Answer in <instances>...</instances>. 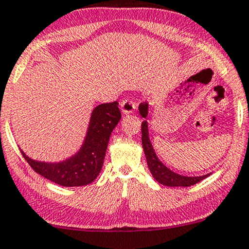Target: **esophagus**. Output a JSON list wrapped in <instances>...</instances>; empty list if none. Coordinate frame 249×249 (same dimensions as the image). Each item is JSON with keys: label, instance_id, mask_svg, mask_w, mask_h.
<instances>
[{"label": "esophagus", "instance_id": "1", "mask_svg": "<svg viewBox=\"0 0 249 249\" xmlns=\"http://www.w3.org/2000/svg\"><path fill=\"white\" fill-rule=\"evenodd\" d=\"M135 108H136V105L129 98H125V99L121 101V110L124 114H130V113L134 112Z\"/></svg>", "mask_w": 249, "mask_h": 249}]
</instances>
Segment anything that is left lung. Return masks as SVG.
Segmentation results:
<instances>
[{"label":"left lung","instance_id":"left-lung-1","mask_svg":"<svg viewBox=\"0 0 249 249\" xmlns=\"http://www.w3.org/2000/svg\"><path fill=\"white\" fill-rule=\"evenodd\" d=\"M148 108L149 105L146 103H141L139 106L140 114L143 118L148 116ZM142 145L144 153H145L146 162H148L149 170L151 172L152 177L158 181L159 183L168 187H189L199 182L205 178H208L210 174H205L202 177H185L180 176L176 172L171 171L170 168L165 166L162 162L159 160L157 156H156L155 150L151 142L149 139V131H148V122H142Z\"/></svg>","mask_w":249,"mask_h":249}]
</instances>
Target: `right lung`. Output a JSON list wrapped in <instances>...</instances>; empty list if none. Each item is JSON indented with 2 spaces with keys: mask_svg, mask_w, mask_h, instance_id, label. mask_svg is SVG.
Segmentation results:
<instances>
[{
  "mask_svg": "<svg viewBox=\"0 0 249 249\" xmlns=\"http://www.w3.org/2000/svg\"><path fill=\"white\" fill-rule=\"evenodd\" d=\"M121 119L118 101L101 104L92 110L82 148L75 156L60 162L36 161L21 155L33 171L60 186L78 187L91 183L103 167L108 141Z\"/></svg>",
  "mask_w": 249,
  "mask_h": 249,
  "instance_id": "1",
  "label": "right lung"
}]
</instances>
